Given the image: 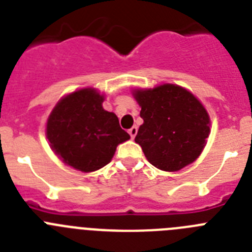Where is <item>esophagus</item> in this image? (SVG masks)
Segmentation results:
<instances>
[{
	"label": "esophagus",
	"mask_w": 252,
	"mask_h": 252,
	"mask_svg": "<svg viewBox=\"0 0 252 252\" xmlns=\"http://www.w3.org/2000/svg\"><path fill=\"white\" fill-rule=\"evenodd\" d=\"M128 133H130L131 139H135V136H136L137 133V126H132V127L128 130Z\"/></svg>",
	"instance_id": "obj_1"
}]
</instances>
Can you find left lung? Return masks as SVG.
Wrapping results in <instances>:
<instances>
[{"label": "left lung", "mask_w": 252, "mask_h": 252, "mask_svg": "<svg viewBox=\"0 0 252 252\" xmlns=\"http://www.w3.org/2000/svg\"><path fill=\"white\" fill-rule=\"evenodd\" d=\"M144 124L135 137L155 168L178 171L198 159L207 144L211 120L202 102L183 87L160 84L132 91Z\"/></svg>", "instance_id": "left-lung-1"}]
</instances>
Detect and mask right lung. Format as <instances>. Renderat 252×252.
Returning <instances> with one entry per match:
<instances>
[{
  "mask_svg": "<svg viewBox=\"0 0 252 252\" xmlns=\"http://www.w3.org/2000/svg\"><path fill=\"white\" fill-rule=\"evenodd\" d=\"M103 101L95 88H82L64 95L49 115L46 137L65 165L83 173L98 170L112 160L116 148L130 139L117 116L102 107Z\"/></svg>",
  "mask_w": 252,
  "mask_h": 252,
  "instance_id": "obj_1",
  "label": "right lung"
}]
</instances>
